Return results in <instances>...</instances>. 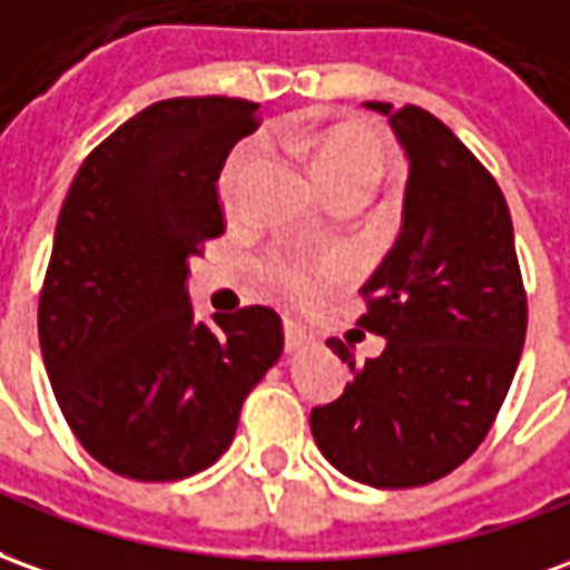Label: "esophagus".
I'll return each instance as SVG.
<instances>
[{
  "label": "esophagus",
  "instance_id": "obj_1",
  "mask_svg": "<svg viewBox=\"0 0 570 570\" xmlns=\"http://www.w3.org/2000/svg\"><path fill=\"white\" fill-rule=\"evenodd\" d=\"M313 344H316V335H313L309 328H304L301 323L285 325V347H288V353L307 351V347H313Z\"/></svg>",
  "mask_w": 570,
  "mask_h": 570
}]
</instances>
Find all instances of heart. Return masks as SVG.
Here are the masks:
<instances>
[{"mask_svg":"<svg viewBox=\"0 0 570 570\" xmlns=\"http://www.w3.org/2000/svg\"><path fill=\"white\" fill-rule=\"evenodd\" d=\"M292 148L307 160L316 183L323 186L328 198L344 195V191H360L368 198L384 173L382 142L366 127H356V124H341V127L323 129L316 136H294ZM254 170H257V148H242L229 160L223 183H219L223 204L229 210H242ZM266 273L278 292L292 294V297H313L328 278L335 276V266L307 261L297 254H276L266 266Z\"/></svg>","mask_w":570,"mask_h":570,"instance_id":"1","label":"heart"}]
</instances>
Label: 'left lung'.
<instances>
[{
	"mask_svg": "<svg viewBox=\"0 0 570 570\" xmlns=\"http://www.w3.org/2000/svg\"><path fill=\"white\" fill-rule=\"evenodd\" d=\"M387 117L406 158L400 235L363 294L360 325L384 351L309 412L313 441L337 472L368 488H422L478 450L515 379L528 301L515 233L497 179L434 114L363 101Z\"/></svg>",
	"mask_w": 570,
	"mask_h": 570,
	"instance_id": "left-lung-1",
	"label": "left lung"
}]
</instances>
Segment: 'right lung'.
<instances>
[{
    "label": "right lung",
    "instance_id": "obj_1",
    "mask_svg": "<svg viewBox=\"0 0 570 570\" xmlns=\"http://www.w3.org/2000/svg\"><path fill=\"white\" fill-rule=\"evenodd\" d=\"M257 108L155 101L82 160L61 204L39 347L77 441L114 474L179 481L214 465L282 356L276 309L202 323L188 304V261L223 235L219 170Z\"/></svg>",
    "mask_w": 570,
    "mask_h": 570
}]
</instances>
